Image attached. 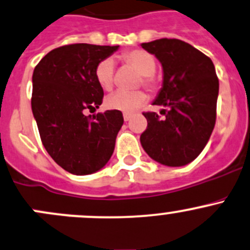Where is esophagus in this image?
I'll return each mask as SVG.
<instances>
[{
    "label": "esophagus",
    "instance_id": "obj_1",
    "mask_svg": "<svg viewBox=\"0 0 250 250\" xmlns=\"http://www.w3.org/2000/svg\"><path fill=\"white\" fill-rule=\"evenodd\" d=\"M130 118H132V115H129V113H125V115H123V120H125V122H128Z\"/></svg>",
    "mask_w": 250,
    "mask_h": 250
}]
</instances>
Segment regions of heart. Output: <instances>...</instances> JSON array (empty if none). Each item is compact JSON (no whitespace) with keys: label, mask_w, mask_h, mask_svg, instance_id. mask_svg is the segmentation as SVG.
Listing matches in <instances>:
<instances>
[{"label":"heart","mask_w":250,"mask_h":250,"mask_svg":"<svg viewBox=\"0 0 250 250\" xmlns=\"http://www.w3.org/2000/svg\"><path fill=\"white\" fill-rule=\"evenodd\" d=\"M125 63L134 68L140 74L139 85H144L150 91H156L160 88V79L155 74L156 61L151 53L144 50H130L123 53ZM95 79L103 90L110 91L113 88V62L108 58L101 61L96 66ZM146 94L142 90L125 93L117 91L106 99L105 104L108 108L121 112L129 113L138 110L146 101Z\"/></svg>","instance_id":"obj_1"}]
</instances>
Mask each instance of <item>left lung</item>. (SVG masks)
I'll return each instance as SVG.
<instances>
[{"instance_id": "8db88e82", "label": "left lung", "mask_w": 250, "mask_h": 250, "mask_svg": "<svg viewBox=\"0 0 250 250\" xmlns=\"http://www.w3.org/2000/svg\"><path fill=\"white\" fill-rule=\"evenodd\" d=\"M142 47L156 56L164 69V83L152 105L144 112L147 127L140 135L143 149L155 161L184 166L203 151L216 122L219 79L212 61L178 39H159Z\"/></svg>"}]
</instances>
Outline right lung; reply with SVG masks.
<instances>
[{"label": "right lung", "instance_id": "right-lung-1", "mask_svg": "<svg viewBox=\"0 0 250 250\" xmlns=\"http://www.w3.org/2000/svg\"><path fill=\"white\" fill-rule=\"evenodd\" d=\"M118 46L71 43L50 51L33 73L31 110L46 151L67 172L90 174L103 168L115 150L123 125L121 111L98 115L104 90L96 66Z\"/></svg>", "mask_w": 250, "mask_h": 250}]
</instances>
